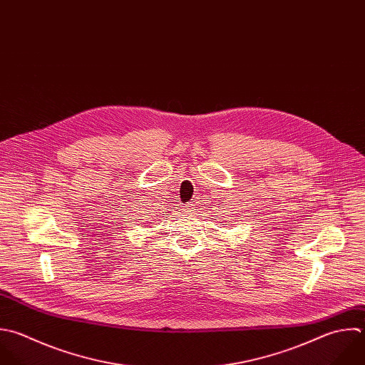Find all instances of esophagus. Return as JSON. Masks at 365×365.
<instances>
[{"label":"esophagus","mask_w":365,"mask_h":365,"mask_svg":"<svg viewBox=\"0 0 365 365\" xmlns=\"http://www.w3.org/2000/svg\"><path fill=\"white\" fill-rule=\"evenodd\" d=\"M183 212H185V213H189V215H193V213L196 212V209H195V205H192V203L186 205V206L183 207Z\"/></svg>","instance_id":"esophagus-1"}]
</instances>
